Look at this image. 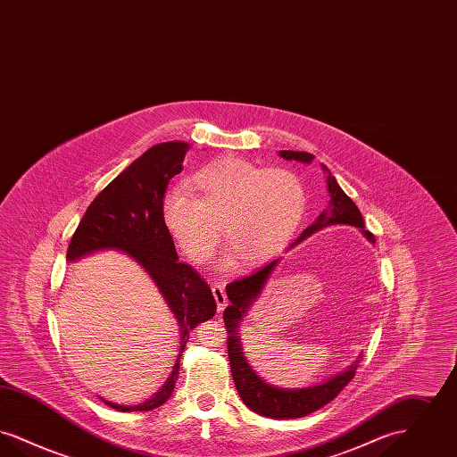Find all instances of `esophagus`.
<instances>
[{
  "label": "esophagus",
  "instance_id": "1",
  "mask_svg": "<svg viewBox=\"0 0 457 457\" xmlns=\"http://www.w3.org/2000/svg\"><path fill=\"white\" fill-rule=\"evenodd\" d=\"M212 295H214L216 303H218V312H222L226 308V304H228V296L224 293V287L219 286V284H214L212 286Z\"/></svg>",
  "mask_w": 457,
  "mask_h": 457
}]
</instances>
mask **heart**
I'll return each mask as SVG.
<instances>
[{
    "mask_svg": "<svg viewBox=\"0 0 457 457\" xmlns=\"http://www.w3.org/2000/svg\"><path fill=\"white\" fill-rule=\"evenodd\" d=\"M188 189L173 188L164 195L161 218L176 246L194 263L214 255L220 229L231 246L220 267L233 257L245 265L272 259L296 233L306 205L296 174L261 170L235 157L204 166Z\"/></svg>",
    "mask_w": 457,
    "mask_h": 457,
    "instance_id": "heart-1",
    "label": "heart"
}]
</instances>
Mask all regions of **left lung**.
<instances>
[{
    "label": "left lung",
    "instance_id": "obj_1",
    "mask_svg": "<svg viewBox=\"0 0 457 457\" xmlns=\"http://www.w3.org/2000/svg\"><path fill=\"white\" fill-rule=\"evenodd\" d=\"M279 157H283L286 161H296L302 164H310L315 159L312 154L296 153V151H279ZM320 166L327 174V192L330 196L328 207L313 220V224H310L304 229L300 238L295 239V243L289 245L287 250L300 245L303 239L312 237L313 233L328 226H337V224L358 228L361 235L373 245L375 238L370 231L365 229V222L356 204L343 192V188L339 187L336 178L330 174L326 164H320ZM279 262L281 259H274L262 265L261 269H255L252 274L226 286L229 304L224 310V324L228 330L229 365H231L235 387L238 391L241 401L252 411L262 416L276 418V420H295L320 410L343 391L348 386L349 380L354 377L361 354L349 365L348 369L336 373L334 377H328L320 384L308 386V387H279L262 378L261 375L253 370L243 353L239 328L250 308L261 298L265 284L270 279Z\"/></svg>",
    "mask_w": 457,
    "mask_h": 457
}]
</instances>
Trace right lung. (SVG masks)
I'll return each instance as SVG.
<instances>
[{
    "mask_svg": "<svg viewBox=\"0 0 457 457\" xmlns=\"http://www.w3.org/2000/svg\"><path fill=\"white\" fill-rule=\"evenodd\" d=\"M188 142L171 140L151 147L118 174L94 198L68 245L66 262L82 261L101 252H121L137 262L159 289L179 328V351L162 387L140 404H116L118 411H151L173 394L179 358L190 332L216 313V300L195 270L178 261L173 238L161 218V204L170 179L181 173Z\"/></svg>",
    "mask_w": 457,
    "mask_h": 457,
    "instance_id": "1",
    "label": "right lung"
}]
</instances>
